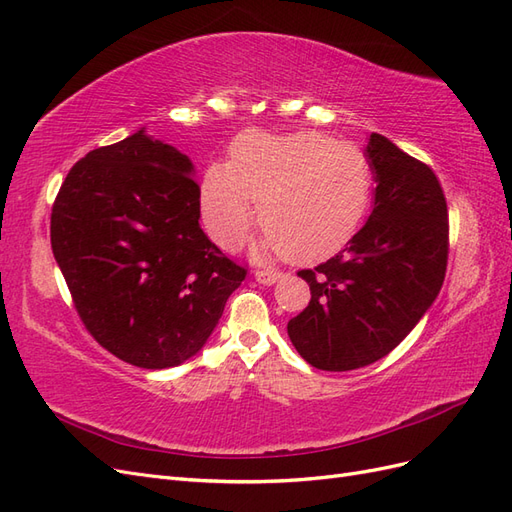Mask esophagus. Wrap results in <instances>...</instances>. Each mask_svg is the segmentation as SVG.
Returning <instances> with one entry per match:
<instances>
[{"label": "esophagus", "instance_id": "esophagus-1", "mask_svg": "<svg viewBox=\"0 0 512 512\" xmlns=\"http://www.w3.org/2000/svg\"><path fill=\"white\" fill-rule=\"evenodd\" d=\"M254 277H256V282L262 284V286H273L275 282L282 280L284 273H280V271H256Z\"/></svg>", "mask_w": 512, "mask_h": 512}]
</instances>
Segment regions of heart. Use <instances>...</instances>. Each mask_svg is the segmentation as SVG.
Segmentation results:
<instances>
[{"label": "heart", "instance_id": "obj_1", "mask_svg": "<svg viewBox=\"0 0 512 512\" xmlns=\"http://www.w3.org/2000/svg\"><path fill=\"white\" fill-rule=\"evenodd\" d=\"M371 166L350 143L320 132L273 136L247 130L230 145L228 164H211L200 181V215L211 239L237 250L254 222L265 235L260 256L286 252L314 260L339 250L369 207Z\"/></svg>", "mask_w": 512, "mask_h": 512}]
</instances>
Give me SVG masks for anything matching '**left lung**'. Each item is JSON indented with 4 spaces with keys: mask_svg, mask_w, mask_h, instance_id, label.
I'll return each instance as SVG.
<instances>
[{
    "mask_svg": "<svg viewBox=\"0 0 512 512\" xmlns=\"http://www.w3.org/2000/svg\"><path fill=\"white\" fill-rule=\"evenodd\" d=\"M374 209L342 252L299 271L312 301L288 322L303 359L350 371L397 348L436 301L448 258V211L433 170L371 132Z\"/></svg>",
    "mask_w": 512,
    "mask_h": 512,
    "instance_id": "8db88e82",
    "label": "left lung"
}]
</instances>
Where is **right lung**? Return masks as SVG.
<instances>
[{
	"label": "right lung",
	"mask_w": 512,
	"mask_h": 512,
	"mask_svg": "<svg viewBox=\"0 0 512 512\" xmlns=\"http://www.w3.org/2000/svg\"><path fill=\"white\" fill-rule=\"evenodd\" d=\"M192 160L136 130L89 151L55 198L51 247L96 342L143 369L203 350L245 269L200 228Z\"/></svg>",
	"instance_id": "right-lung-1"
}]
</instances>
